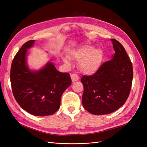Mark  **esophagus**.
Instances as JSON below:
<instances>
[{
	"label": "esophagus",
	"mask_w": 147,
	"mask_h": 147,
	"mask_svg": "<svg viewBox=\"0 0 147 147\" xmlns=\"http://www.w3.org/2000/svg\"><path fill=\"white\" fill-rule=\"evenodd\" d=\"M71 79H72V81L73 82H75L78 80L79 77H78V76L77 74H73L71 75Z\"/></svg>",
	"instance_id": "1"
}]
</instances>
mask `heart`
I'll use <instances>...</instances> for the list:
<instances>
[{
	"mask_svg": "<svg viewBox=\"0 0 147 147\" xmlns=\"http://www.w3.org/2000/svg\"><path fill=\"white\" fill-rule=\"evenodd\" d=\"M72 57L79 61V67L82 72L88 75L96 73L100 68L104 60V53L99 48H94L92 45H84L72 52ZM68 63L69 59L67 57L64 59Z\"/></svg>",
	"mask_w": 147,
	"mask_h": 147,
	"instance_id": "obj_1",
	"label": "heart"
}]
</instances>
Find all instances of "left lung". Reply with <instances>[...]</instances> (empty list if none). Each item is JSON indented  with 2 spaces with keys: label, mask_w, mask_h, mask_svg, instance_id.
<instances>
[{
  "label": "left lung",
  "mask_w": 147,
  "mask_h": 147,
  "mask_svg": "<svg viewBox=\"0 0 147 147\" xmlns=\"http://www.w3.org/2000/svg\"><path fill=\"white\" fill-rule=\"evenodd\" d=\"M112 60L101 65L91 76L81 78L84 91L82 104L93 115L111 113L124 105L129 95L133 77L131 61L124 47L115 39Z\"/></svg>",
  "instance_id": "8db88e82"
}]
</instances>
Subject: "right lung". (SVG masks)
<instances>
[{
	"instance_id": "obj_1",
	"label": "right lung",
	"mask_w": 147,
	"mask_h": 147,
	"mask_svg": "<svg viewBox=\"0 0 147 147\" xmlns=\"http://www.w3.org/2000/svg\"><path fill=\"white\" fill-rule=\"evenodd\" d=\"M34 42L32 40L25 43L15 55L11 67V85L22 109L35 116H48L59 109L61 96L72 80L68 73L57 71L50 61L38 70L29 68L28 50Z\"/></svg>"
}]
</instances>
